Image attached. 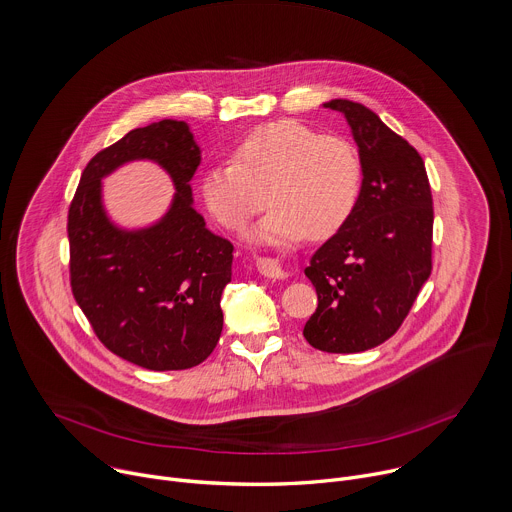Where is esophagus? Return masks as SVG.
<instances>
[{
    "label": "esophagus",
    "instance_id": "obj_1",
    "mask_svg": "<svg viewBox=\"0 0 512 512\" xmlns=\"http://www.w3.org/2000/svg\"><path fill=\"white\" fill-rule=\"evenodd\" d=\"M257 269L261 275L269 277V279H285L287 271L283 267V263L279 259L273 257H259L257 259Z\"/></svg>",
    "mask_w": 512,
    "mask_h": 512
}]
</instances>
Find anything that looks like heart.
<instances>
[{"instance_id": "obj_1", "label": "heart", "mask_w": 512, "mask_h": 512, "mask_svg": "<svg viewBox=\"0 0 512 512\" xmlns=\"http://www.w3.org/2000/svg\"><path fill=\"white\" fill-rule=\"evenodd\" d=\"M362 189L358 150L342 136H321L297 120L251 130L229 162L201 177L207 211L225 229H241L267 201L269 215L249 233L263 245L333 235L352 215Z\"/></svg>"}]
</instances>
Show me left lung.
<instances>
[{
	"mask_svg": "<svg viewBox=\"0 0 512 512\" xmlns=\"http://www.w3.org/2000/svg\"><path fill=\"white\" fill-rule=\"evenodd\" d=\"M352 128L362 189L348 221L311 257L317 309L303 335L315 350L358 354L390 339L432 271V193L422 156L376 112L329 100Z\"/></svg>",
	"mask_w": 512,
	"mask_h": 512,
	"instance_id": "8db88e82",
	"label": "left lung"
}]
</instances>
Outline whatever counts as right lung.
Returning <instances> with one entry per match:
<instances>
[{"label": "right lung", "instance_id": "1", "mask_svg": "<svg viewBox=\"0 0 512 512\" xmlns=\"http://www.w3.org/2000/svg\"><path fill=\"white\" fill-rule=\"evenodd\" d=\"M134 159L166 169L176 197L156 224L122 230L103 209L101 179ZM199 164L187 122L164 118L134 128L86 164L68 213L76 303L112 354L154 372L199 366L223 331L233 245L209 231L193 207Z\"/></svg>", "mask_w": 512, "mask_h": 512}]
</instances>
